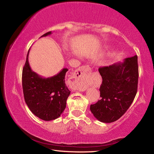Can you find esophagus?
<instances>
[{
    "label": "esophagus",
    "instance_id": "esophagus-1",
    "mask_svg": "<svg viewBox=\"0 0 154 154\" xmlns=\"http://www.w3.org/2000/svg\"><path fill=\"white\" fill-rule=\"evenodd\" d=\"M86 67H81L75 71L72 76L70 78L72 88L74 90L84 91L87 88V76L89 74Z\"/></svg>",
    "mask_w": 154,
    "mask_h": 154
}]
</instances>
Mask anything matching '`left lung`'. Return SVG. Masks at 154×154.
I'll use <instances>...</instances> for the list:
<instances>
[{
    "mask_svg": "<svg viewBox=\"0 0 154 154\" xmlns=\"http://www.w3.org/2000/svg\"><path fill=\"white\" fill-rule=\"evenodd\" d=\"M98 71L103 82L100 100L90 105V111L98 121L111 123L118 120L128 109L137 92L139 67L137 56L124 60Z\"/></svg>",
    "mask_w": 154,
    "mask_h": 154,
    "instance_id": "obj_1",
    "label": "left lung"
}]
</instances>
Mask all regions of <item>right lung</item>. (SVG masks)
I'll return each mask as SVG.
<instances>
[{"label":"right lung","instance_id":"1","mask_svg":"<svg viewBox=\"0 0 154 154\" xmlns=\"http://www.w3.org/2000/svg\"><path fill=\"white\" fill-rule=\"evenodd\" d=\"M51 32L41 37L50 35ZM26 60L22 70V88L25 102L31 112L43 120L50 121L59 118L66 108V100L71 93L65 83V75L69 71L64 68L58 74L43 77L34 72Z\"/></svg>","mask_w":154,"mask_h":154}]
</instances>
